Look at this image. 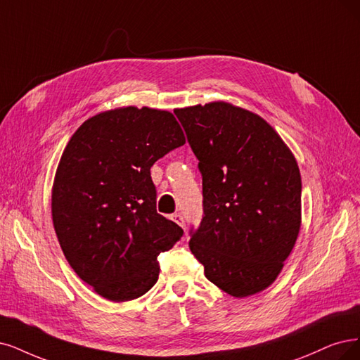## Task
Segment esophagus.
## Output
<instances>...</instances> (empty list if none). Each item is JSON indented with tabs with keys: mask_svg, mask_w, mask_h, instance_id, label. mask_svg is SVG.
Wrapping results in <instances>:
<instances>
[{
	"mask_svg": "<svg viewBox=\"0 0 360 360\" xmlns=\"http://www.w3.org/2000/svg\"><path fill=\"white\" fill-rule=\"evenodd\" d=\"M170 219L173 221V222H176L179 227H182L184 229V225H185V221H184V217L182 215H179V214H173L172 217H170Z\"/></svg>",
	"mask_w": 360,
	"mask_h": 360,
	"instance_id": "34e87169",
	"label": "esophagus"
}]
</instances>
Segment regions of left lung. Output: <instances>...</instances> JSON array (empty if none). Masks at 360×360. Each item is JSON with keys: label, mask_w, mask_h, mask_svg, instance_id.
Instances as JSON below:
<instances>
[{"label": "left lung", "mask_w": 360, "mask_h": 360, "mask_svg": "<svg viewBox=\"0 0 360 360\" xmlns=\"http://www.w3.org/2000/svg\"><path fill=\"white\" fill-rule=\"evenodd\" d=\"M203 178V219L190 249L231 297L267 289L301 227L294 154L259 115L227 102L175 110Z\"/></svg>", "instance_id": "8db88e82"}]
</instances>
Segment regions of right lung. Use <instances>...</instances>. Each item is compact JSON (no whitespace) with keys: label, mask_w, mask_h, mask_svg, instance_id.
<instances>
[{"label":"right lung","mask_w":360,"mask_h":360,"mask_svg":"<svg viewBox=\"0 0 360 360\" xmlns=\"http://www.w3.org/2000/svg\"><path fill=\"white\" fill-rule=\"evenodd\" d=\"M185 143L172 112L124 106L77 129L56 170L51 218L66 261L101 297L124 302L157 282V257L184 231L157 214L151 166Z\"/></svg>","instance_id":"right-lung-1"}]
</instances>
